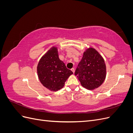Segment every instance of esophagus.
<instances>
[{
    "instance_id": "obj_1",
    "label": "esophagus",
    "mask_w": 133,
    "mask_h": 133,
    "mask_svg": "<svg viewBox=\"0 0 133 133\" xmlns=\"http://www.w3.org/2000/svg\"><path fill=\"white\" fill-rule=\"evenodd\" d=\"M71 70L72 71H73V73H74V71H75V69H74V68H71Z\"/></svg>"
}]
</instances>
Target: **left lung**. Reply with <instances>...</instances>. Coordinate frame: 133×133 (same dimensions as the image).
<instances>
[{"label": "left lung", "mask_w": 133, "mask_h": 133, "mask_svg": "<svg viewBox=\"0 0 133 133\" xmlns=\"http://www.w3.org/2000/svg\"><path fill=\"white\" fill-rule=\"evenodd\" d=\"M75 75L87 89L91 90L98 88L103 83L107 75L103 58L94 48H88L84 52Z\"/></svg>", "instance_id": "8db88e82"}]
</instances>
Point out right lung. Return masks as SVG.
<instances>
[{
	"mask_svg": "<svg viewBox=\"0 0 133 133\" xmlns=\"http://www.w3.org/2000/svg\"><path fill=\"white\" fill-rule=\"evenodd\" d=\"M37 73L43 85L53 91L63 88L66 80L73 74L60 60L56 46L51 47L40 59Z\"/></svg>",
	"mask_w": 133,
	"mask_h": 133,
	"instance_id": "right-lung-1",
	"label": "right lung"
}]
</instances>
